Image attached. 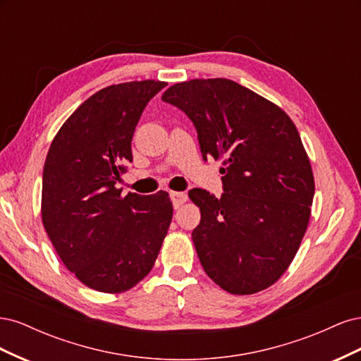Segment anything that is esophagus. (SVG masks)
<instances>
[{
	"instance_id": "esophagus-1",
	"label": "esophagus",
	"mask_w": 361,
	"mask_h": 361,
	"mask_svg": "<svg viewBox=\"0 0 361 361\" xmlns=\"http://www.w3.org/2000/svg\"><path fill=\"white\" fill-rule=\"evenodd\" d=\"M170 199H171V202H173V206L178 209V207H179L180 204H183L185 202H187V194H185V192L171 191V192H170Z\"/></svg>"
}]
</instances>
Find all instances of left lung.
Instances as JSON below:
<instances>
[{"label":"left lung","instance_id":"left-lung-1","mask_svg":"<svg viewBox=\"0 0 361 361\" xmlns=\"http://www.w3.org/2000/svg\"><path fill=\"white\" fill-rule=\"evenodd\" d=\"M162 101L188 116L204 161L223 158L221 197L188 192L202 214L191 236L206 274L236 295L271 286L297 255L314 195L297 128L277 105L224 78L174 84Z\"/></svg>","mask_w":361,"mask_h":361}]
</instances>
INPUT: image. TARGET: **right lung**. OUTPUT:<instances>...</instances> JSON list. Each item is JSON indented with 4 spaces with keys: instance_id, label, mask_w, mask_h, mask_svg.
I'll list each match as a JSON object with an SVG mask.
<instances>
[{
    "instance_id": "right-lung-1",
    "label": "right lung",
    "mask_w": 361,
    "mask_h": 361,
    "mask_svg": "<svg viewBox=\"0 0 361 361\" xmlns=\"http://www.w3.org/2000/svg\"><path fill=\"white\" fill-rule=\"evenodd\" d=\"M166 82L105 87L52 140L42 178V220L66 268L106 293L125 292L154 267L171 223L169 192H129L117 182L146 105Z\"/></svg>"
}]
</instances>
